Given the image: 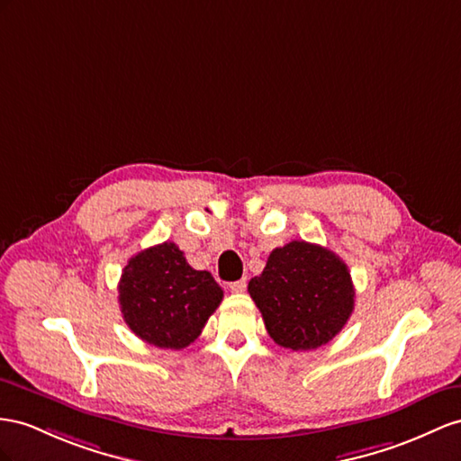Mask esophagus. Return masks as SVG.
Here are the masks:
<instances>
[{
    "label": "esophagus",
    "mask_w": 461,
    "mask_h": 461,
    "mask_svg": "<svg viewBox=\"0 0 461 461\" xmlns=\"http://www.w3.org/2000/svg\"><path fill=\"white\" fill-rule=\"evenodd\" d=\"M245 288H247V280L245 278L235 280V282H231V285H230V290L233 294H241V292H245Z\"/></svg>",
    "instance_id": "esophagus-1"
}]
</instances>
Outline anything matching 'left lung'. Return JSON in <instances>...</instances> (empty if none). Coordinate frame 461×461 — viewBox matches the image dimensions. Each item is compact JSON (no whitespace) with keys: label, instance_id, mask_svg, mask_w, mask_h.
Returning <instances> with one entry per match:
<instances>
[{"label":"left lung","instance_id":"obj_1","mask_svg":"<svg viewBox=\"0 0 461 461\" xmlns=\"http://www.w3.org/2000/svg\"><path fill=\"white\" fill-rule=\"evenodd\" d=\"M247 290L270 339L292 350L327 345L354 310V286L343 258L308 241L276 247Z\"/></svg>","mask_w":461,"mask_h":461}]
</instances>
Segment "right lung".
I'll return each mask as SVG.
<instances>
[{
  "mask_svg": "<svg viewBox=\"0 0 461 461\" xmlns=\"http://www.w3.org/2000/svg\"><path fill=\"white\" fill-rule=\"evenodd\" d=\"M223 298L208 270H194L171 241L130 258L118 282L126 325L146 343L181 350L203 333Z\"/></svg>",
  "mask_w": 461,
  "mask_h": 461,
  "instance_id": "1",
  "label": "right lung"
}]
</instances>
